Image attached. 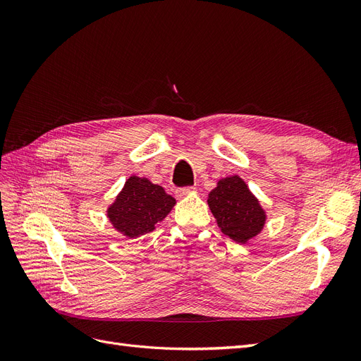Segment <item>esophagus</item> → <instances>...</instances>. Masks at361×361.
<instances>
[{
	"instance_id": "1",
	"label": "esophagus",
	"mask_w": 361,
	"mask_h": 361,
	"mask_svg": "<svg viewBox=\"0 0 361 361\" xmlns=\"http://www.w3.org/2000/svg\"><path fill=\"white\" fill-rule=\"evenodd\" d=\"M194 191H195V187H185V188H179L176 191V195H178L179 199H183V197H187V195H190Z\"/></svg>"
}]
</instances>
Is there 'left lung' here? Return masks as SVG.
<instances>
[{"mask_svg":"<svg viewBox=\"0 0 361 361\" xmlns=\"http://www.w3.org/2000/svg\"><path fill=\"white\" fill-rule=\"evenodd\" d=\"M207 206L220 231L238 244H247L259 236L267 224L265 207L238 174L216 182L207 194Z\"/></svg>","mask_w":361,"mask_h":361,"instance_id":"obj_1","label":"left lung"}]
</instances>
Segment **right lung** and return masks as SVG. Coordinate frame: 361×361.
<instances>
[{
    "label": "right lung",
    "mask_w": 361,
    "mask_h": 361,
    "mask_svg": "<svg viewBox=\"0 0 361 361\" xmlns=\"http://www.w3.org/2000/svg\"><path fill=\"white\" fill-rule=\"evenodd\" d=\"M176 204V199L147 178L129 176L123 188L106 207V218L116 232L135 239L164 221Z\"/></svg>",
    "instance_id": "1"
}]
</instances>
